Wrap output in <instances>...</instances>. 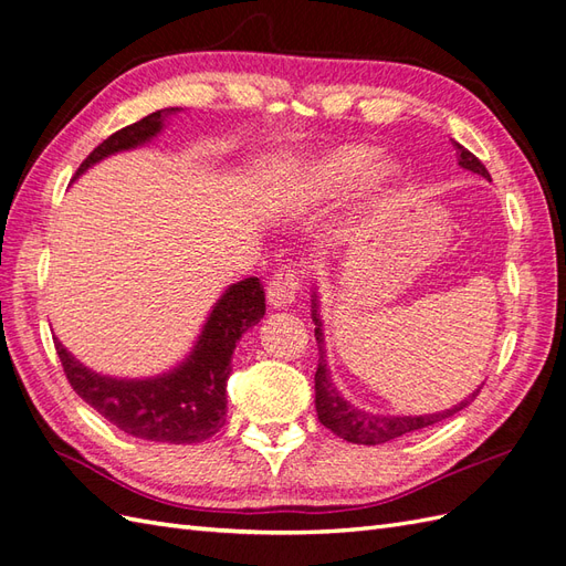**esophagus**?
<instances>
[{
	"mask_svg": "<svg viewBox=\"0 0 566 566\" xmlns=\"http://www.w3.org/2000/svg\"><path fill=\"white\" fill-rule=\"evenodd\" d=\"M298 270L292 265H284L277 272H274V277L270 280L268 286V301L272 308H286L289 303L296 301L298 294Z\"/></svg>",
	"mask_w": 566,
	"mask_h": 566,
	"instance_id": "34e87169",
	"label": "esophagus"
}]
</instances>
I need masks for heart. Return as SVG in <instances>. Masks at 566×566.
<instances>
[{
	"label": "heart",
	"instance_id": "heart-1",
	"mask_svg": "<svg viewBox=\"0 0 566 566\" xmlns=\"http://www.w3.org/2000/svg\"><path fill=\"white\" fill-rule=\"evenodd\" d=\"M397 177L399 167L392 159H378L370 145H339L298 169L282 191V200L296 208L315 206L358 181L360 206H370L392 191Z\"/></svg>",
	"mask_w": 566,
	"mask_h": 566
}]
</instances>
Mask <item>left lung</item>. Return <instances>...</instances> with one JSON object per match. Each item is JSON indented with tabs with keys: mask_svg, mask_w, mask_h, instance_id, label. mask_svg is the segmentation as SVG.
<instances>
[{
	"mask_svg": "<svg viewBox=\"0 0 566 566\" xmlns=\"http://www.w3.org/2000/svg\"><path fill=\"white\" fill-rule=\"evenodd\" d=\"M457 157H459V167L469 169L473 174H481L483 179H490V174L485 165L478 159L473 153H469L463 145L454 140ZM311 317L315 323V342H317V352H321V358H317V370H315V411L321 423L329 428L339 438L354 444H382L395 438H401L407 432L423 430L428 426H434L444 421V418H452L461 409H467L469 403L481 392V387L471 392L469 397H463L459 403H454L452 409L444 411H434V413H423V416H392V413H370L354 407L352 401H346L337 385L332 382V373L327 366V349H325V332H323V317H321V296H317V286H313L311 294Z\"/></svg>",
	"mask_w": 566,
	"mask_h": 566,
	"instance_id": "1",
	"label": "left lung"
}]
</instances>
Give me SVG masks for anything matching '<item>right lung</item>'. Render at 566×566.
<instances>
[{
  "label": "right lung",
  "instance_id": "add662e5",
  "mask_svg": "<svg viewBox=\"0 0 566 566\" xmlns=\"http://www.w3.org/2000/svg\"><path fill=\"white\" fill-rule=\"evenodd\" d=\"M179 107L157 109L140 122L112 134L83 159L74 181L103 159L136 150L165 132ZM265 315V289L258 277L229 284L214 301L191 352L177 366L150 378H114L83 366L54 337L74 392L126 434L150 442L193 444L212 438L227 421V380L231 354L245 329Z\"/></svg>",
  "mask_w": 566,
  "mask_h": 566
}]
</instances>
